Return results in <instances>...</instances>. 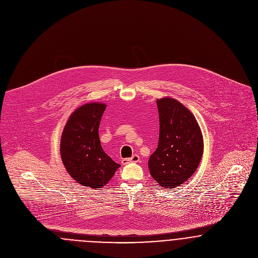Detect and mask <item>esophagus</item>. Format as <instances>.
Masks as SVG:
<instances>
[{
	"label": "esophagus",
	"instance_id": "obj_1",
	"mask_svg": "<svg viewBox=\"0 0 258 258\" xmlns=\"http://www.w3.org/2000/svg\"><path fill=\"white\" fill-rule=\"evenodd\" d=\"M140 161V157H139V155H137V154H134L131 158H126V159H123L122 160V164L123 165H125V164H128V163H130V162H134V163H137V162H139Z\"/></svg>",
	"mask_w": 258,
	"mask_h": 258
}]
</instances>
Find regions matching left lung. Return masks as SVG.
Masks as SVG:
<instances>
[{"instance_id": "8db88e82", "label": "left lung", "mask_w": 258, "mask_h": 258, "mask_svg": "<svg viewBox=\"0 0 258 258\" xmlns=\"http://www.w3.org/2000/svg\"><path fill=\"white\" fill-rule=\"evenodd\" d=\"M157 106L159 143L149 158L148 167L158 184L172 189L196 172L204 151L203 135L195 116L176 99H158Z\"/></svg>"}]
</instances>
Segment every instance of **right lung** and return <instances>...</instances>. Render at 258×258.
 <instances>
[{
  "label": "right lung",
  "instance_id": "right-lung-1",
  "mask_svg": "<svg viewBox=\"0 0 258 258\" xmlns=\"http://www.w3.org/2000/svg\"><path fill=\"white\" fill-rule=\"evenodd\" d=\"M106 108L103 103H88L70 117L60 141L62 163L78 184L101 188L120 167L103 151L99 124Z\"/></svg>",
  "mask_w": 258,
  "mask_h": 258
}]
</instances>
